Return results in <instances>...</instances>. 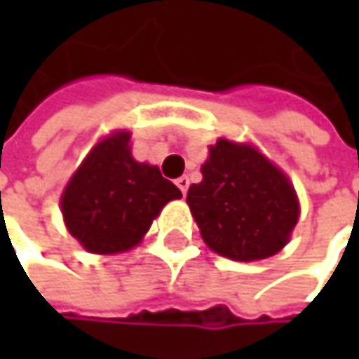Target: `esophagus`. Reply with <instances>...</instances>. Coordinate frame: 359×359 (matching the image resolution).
Listing matches in <instances>:
<instances>
[{"instance_id": "esophagus-1", "label": "esophagus", "mask_w": 359, "mask_h": 359, "mask_svg": "<svg viewBox=\"0 0 359 359\" xmlns=\"http://www.w3.org/2000/svg\"><path fill=\"white\" fill-rule=\"evenodd\" d=\"M189 184H191L189 177H180V179H177V187H179L182 195H187V191H189Z\"/></svg>"}]
</instances>
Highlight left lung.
<instances>
[{
	"label": "left lung",
	"mask_w": 359,
	"mask_h": 359,
	"mask_svg": "<svg viewBox=\"0 0 359 359\" xmlns=\"http://www.w3.org/2000/svg\"><path fill=\"white\" fill-rule=\"evenodd\" d=\"M201 175L199 184L189 187L187 203L210 250L253 262L287 245L299 216L297 197L259 151L220 139L210 147Z\"/></svg>",
	"instance_id": "8db88e82"
}]
</instances>
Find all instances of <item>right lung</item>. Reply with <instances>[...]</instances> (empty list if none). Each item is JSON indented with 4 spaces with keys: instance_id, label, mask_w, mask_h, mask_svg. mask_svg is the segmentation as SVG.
<instances>
[{
    "instance_id": "obj_1",
    "label": "right lung",
    "mask_w": 359,
    "mask_h": 359,
    "mask_svg": "<svg viewBox=\"0 0 359 359\" xmlns=\"http://www.w3.org/2000/svg\"><path fill=\"white\" fill-rule=\"evenodd\" d=\"M128 141L130 135L120 130L97 143L62 195L70 235L91 253L130 250L160 210L180 197L158 166L133 160Z\"/></svg>"
}]
</instances>
